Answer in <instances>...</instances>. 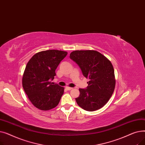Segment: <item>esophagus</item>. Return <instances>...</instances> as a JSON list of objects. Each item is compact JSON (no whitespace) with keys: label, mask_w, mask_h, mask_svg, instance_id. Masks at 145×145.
Wrapping results in <instances>:
<instances>
[{"label":"esophagus","mask_w":145,"mask_h":145,"mask_svg":"<svg viewBox=\"0 0 145 145\" xmlns=\"http://www.w3.org/2000/svg\"><path fill=\"white\" fill-rule=\"evenodd\" d=\"M66 89L67 90H72L73 88H71V87L66 86Z\"/></svg>","instance_id":"1"}]
</instances>
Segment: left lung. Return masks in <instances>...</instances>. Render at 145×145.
<instances>
[{
	"label": "left lung",
	"instance_id": "8db88e82",
	"mask_svg": "<svg viewBox=\"0 0 145 145\" xmlns=\"http://www.w3.org/2000/svg\"><path fill=\"white\" fill-rule=\"evenodd\" d=\"M70 58L89 79L87 89H79L80 95L76 98L78 105L89 112L102 108L109 101L115 88V73L110 61L92 50L73 51Z\"/></svg>",
	"mask_w": 145,
	"mask_h": 145
}]
</instances>
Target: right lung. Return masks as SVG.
I'll return each instance as SVG.
<instances>
[{"label":"right lung","mask_w":145,"mask_h":145,"mask_svg":"<svg viewBox=\"0 0 145 145\" xmlns=\"http://www.w3.org/2000/svg\"><path fill=\"white\" fill-rule=\"evenodd\" d=\"M67 52L48 50L38 52L27 62L22 78V86L30 101L36 108L49 110L59 104L64 88L51 82L55 70Z\"/></svg>","instance_id":"add662e5"}]
</instances>
